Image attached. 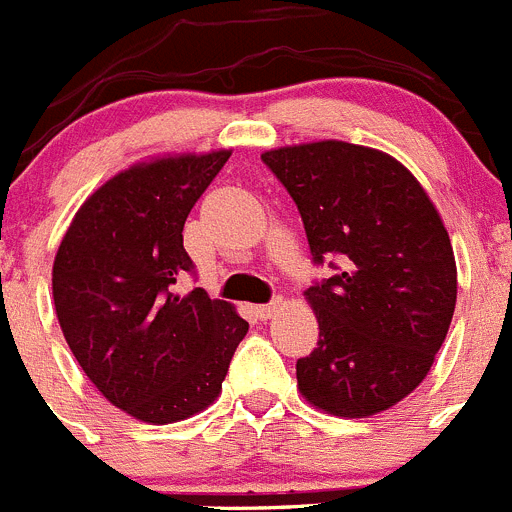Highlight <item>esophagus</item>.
<instances>
[{
  "label": "esophagus",
  "mask_w": 512,
  "mask_h": 512,
  "mask_svg": "<svg viewBox=\"0 0 512 512\" xmlns=\"http://www.w3.org/2000/svg\"><path fill=\"white\" fill-rule=\"evenodd\" d=\"M281 306H284V299H281V296H276L274 301H271V304H261V306H256V316H259L261 321H266V319H271V316L274 314H279L281 311Z\"/></svg>",
  "instance_id": "obj_1"
}]
</instances>
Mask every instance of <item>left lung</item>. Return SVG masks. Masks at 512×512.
Wrapping results in <instances>:
<instances>
[{
  "instance_id": "obj_1",
  "label": "left lung",
  "mask_w": 512,
  "mask_h": 512,
  "mask_svg": "<svg viewBox=\"0 0 512 512\" xmlns=\"http://www.w3.org/2000/svg\"><path fill=\"white\" fill-rule=\"evenodd\" d=\"M261 160L294 198L314 264L339 259V274L304 291L319 342L296 362L299 392L326 415L389 410L427 377L455 314V253L435 203L392 155L344 140Z\"/></svg>"
}]
</instances>
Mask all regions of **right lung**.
<instances>
[{"instance_id":"obj_1","label":"right lung","mask_w":512,"mask_h":512,"mask_svg":"<svg viewBox=\"0 0 512 512\" xmlns=\"http://www.w3.org/2000/svg\"><path fill=\"white\" fill-rule=\"evenodd\" d=\"M231 150L143 160L105 180L72 218L52 266L62 334L102 397L130 417L170 425L221 394L248 321L203 289L183 226Z\"/></svg>"}]
</instances>
